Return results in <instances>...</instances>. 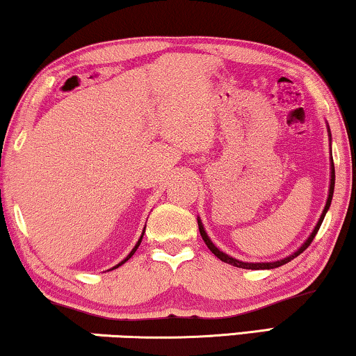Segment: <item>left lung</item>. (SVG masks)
<instances>
[{
  "instance_id": "1",
  "label": "left lung",
  "mask_w": 356,
  "mask_h": 356,
  "mask_svg": "<svg viewBox=\"0 0 356 356\" xmlns=\"http://www.w3.org/2000/svg\"><path fill=\"white\" fill-rule=\"evenodd\" d=\"M329 136H330V131H329ZM334 184H335V170H334V162H330V184H329V196H327V202H325V207H324V211H323V213H321V217H319V222L316 223V227H314V230H313V233H311V235L308 236V240H306L303 245H301L298 250H296L293 254H290V256H286V257H284V259H280V261H274V262H243V261H238V259H235V257H232V256H228V254H225V252L223 251H220L218 250V248L213 245V243L211 241V238L207 236V233H206V230H204V225H202V222H201V218L197 217V225H199V232H201V236H202V240H204V243H206L207 245V248L209 250H211L213 254H216L218 259L220 261H223V262H228V264H232V266H235V267H241V269H251V270H259V269H275V267H280V266H284V264H286V262H290L291 259H293V257H296L298 254H301V252H303L306 248H308L309 245H311V241L314 240V236H316V233H318V230H319V227H321V223H323V220H324V217H325V212L329 211V207H330V202H332V194H334Z\"/></svg>"
}]
</instances>
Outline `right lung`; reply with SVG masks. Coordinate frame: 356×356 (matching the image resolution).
<instances>
[{
    "instance_id": "obj_1",
    "label": "right lung",
    "mask_w": 356,
    "mask_h": 356,
    "mask_svg": "<svg viewBox=\"0 0 356 356\" xmlns=\"http://www.w3.org/2000/svg\"><path fill=\"white\" fill-rule=\"evenodd\" d=\"M144 230H145V227H144ZM144 230H143V235H140V238H139V240H138V243H136V246L133 248V251H131V252H129V254H128V256H126V257H124V259H123V261H121L118 266H115V267H113V269H116V267H120L121 264H124V262H126V261H128V259H129V257L134 254V252H136V250H138V248H139V245H140V241H143V236H144Z\"/></svg>"
}]
</instances>
